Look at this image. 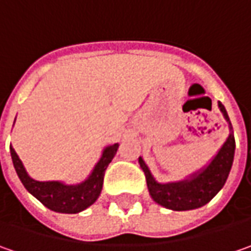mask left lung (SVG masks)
<instances>
[{
    "mask_svg": "<svg viewBox=\"0 0 251 251\" xmlns=\"http://www.w3.org/2000/svg\"><path fill=\"white\" fill-rule=\"evenodd\" d=\"M218 106L224 115L225 121L227 122L229 135L222 147L218 150V153L202 169L194 171L184 180L158 182L153 177L143 157H139L140 169L143 170L146 176L149 194L153 198V201L157 202L158 205L171 211H191L206 205L222 190L233 164L236 143H234L233 127L227 116V112L222 102H218Z\"/></svg>",
    "mask_w": 251,
    "mask_h": 251,
    "instance_id": "obj_1",
    "label": "left lung"
}]
</instances>
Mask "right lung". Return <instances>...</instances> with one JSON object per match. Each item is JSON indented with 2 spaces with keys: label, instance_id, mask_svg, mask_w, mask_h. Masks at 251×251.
Wrapping results in <instances>:
<instances>
[{
  "label": "right lung",
  "instance_id": "1",
  "mask_svg": "<svg viewBox=\"0 0 251 251\" xmlns=\"http://www.w3.org/2000/svg\"><path fill=\"white\" fill-rule=\"evenodd\" d=\"M118 147L119 143L105 147L100 160L94 166L91 174L78 184H66L63 181L33 180L27 174L26 169L22 164L15 149L9 146V151L18 177L27 192H30L38 201L42 202L46 208H49L50 211L59 213H78L91 206L98 200L102 191L105 170L116 154Z\"/></svg>",
  "mask_w": 251,
  "mask_h": 251
}]
</instances>
